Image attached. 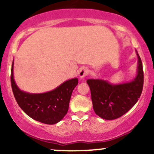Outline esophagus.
Masks as SVG:
<instances>
[{"label": "esophagus", "instance_id": "esophagus-1", "mask_svg": "<svg viewBox=\"0 0 154 154\" xmlns=\"http://www.w3.org/2000/svg\"><path fill=\"white\" fill-rule=\"evenodd\" d=\"M89 73V69L87 67H82V68L79 69V72H78V75L79 77H80L81 79L84 78L85 76H87Z\"/></svg>", "mask_w": 154, "mask_h": 154}]
</instances>
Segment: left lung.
<instances>
[{
    "label": "left lung",
    "mask_w": 154,
    "mask_h": 154,
    "mask_svg": "<svg viewBox=\"0 0 154 154\" xmlns=\"http://www.w3.org/2000/svg\"><path fill=\"white\" fill-rule=\"evenodd\" d=\"M137 75L133 80L121 84H111L107 80L89 79L93 109L102 119L112 120L126 114L138 100L143 87V64L137 51Z\"/></svg>",
    "instance_id": "1"
}]
</instances>
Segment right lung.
<instances>
[{"mask_svg":"<svg viewBox=\"0 0 154 154\" xmlns=\"http://www.w3.org/2000/svg\"><path fill=\"white\" fill-rule=\"evenodd\" d=\"M11 82L18 105L33 119L47 125H54L66 115L74 88L78 79L65 81L53 91L43 93H29L19 89L14 78V61L11 66Z\"/></svg>","mask_w":154,"mask_h":154,"instance_id":"right-lung-1","label":"right lung"}]
</instances>
